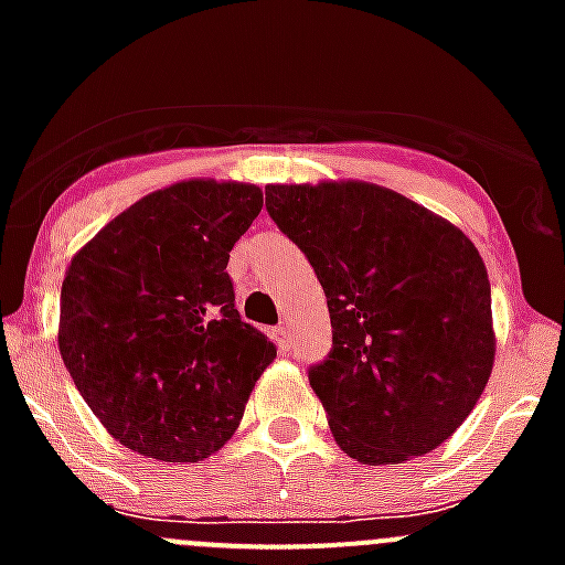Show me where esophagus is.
Wrapping results in <instances>:
<instances>
[{
	"label": "esophagus",
	"instance_id": "34e87169",
	"mask_svg": "<svg viewBox=\"0 0 565 565\" xmlns=\"http://www.w3.org/2000/svg\"><path fill=\"white\" fill-rule=\"evenodd\" d=\"M273 341L278 344V350H287L289 344V328H284V324H278V328H273Z\"/></svg>",
	"mask_w": 565,
	"mask_h": 565
}]
</instances>
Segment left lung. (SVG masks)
Listing matches in <instances>:
<instances>
[{
  "label": "left lung",
  "instance_id": "obj_1",
  "mask_svg": "<svg viewBox=\"0 0 565 565\" xmlns=\"http://www.w3.org/2000/svg\"><path fill=\"white\" fill-rule=\"evenodd\" d=\"M265 207L328 298L333 347L309 383L341 451L391 465L446 443L494 361L492 289L476 246L369 182L267 185Z\"/></svg>",
  "mask_w": 565,
  "mask_h": 565
}]
</instances>
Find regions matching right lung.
Returning <instances> with one entry per match:
<instances>
[{
    "label": "right lung",
    "mask_w": 565,
    "mask_h": 565,
    "mask_svg": "<svg viewBox=\"0 0 565 565\" xmlns=\"http://www.w3.org/2000/svg\"><path fill=\"white\" fill-rule=\"evenodd\" d=\"M262 210L246 182L188 180L108 221L73 256L60 352L114 440L202 461L241 426L276 344L235 309L230 250Z\"/></svg>",
    "instance_id": "obj_1"
}]
</instances>
